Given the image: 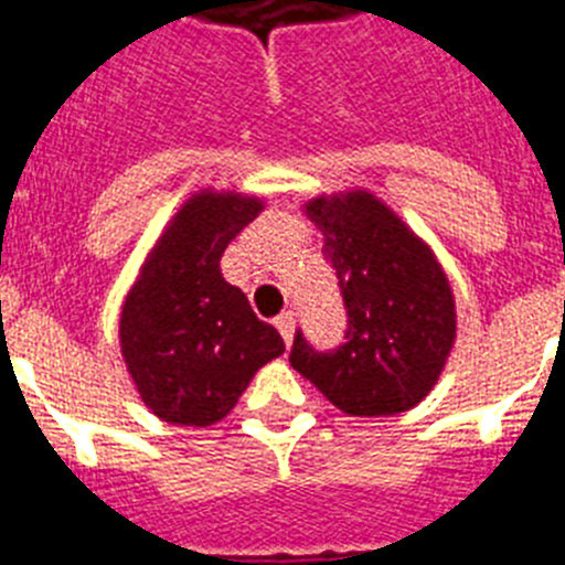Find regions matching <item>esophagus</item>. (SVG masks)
Returning <instances> with one entry per match:
<instances>
[{
	"label": "esophagus",
	"instance_id": "1",
	"mask_svg": "<svg viewBox=\"0 0 565 565\" xmlns=\"http://www.w3.org/2000/svg\"><path fill=\"white\" fill-rule=\"evenodd\" d=\"M277 331H279V337L286 339V344H291V339H294V311L279 313V317H277Z\"/></svg>",
	"mask_w": 565,
	"mask_h": 565
}]
</instances>
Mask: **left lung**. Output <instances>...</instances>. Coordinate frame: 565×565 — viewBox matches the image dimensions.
Instances as JSON below:
<instances>
[{
    "label": "left lung",
    "instance_id": "8db88e82",
    "mask_svg": "<svg viewBox=\"0 0 565 565\" xmlns=\"http://www.w3.org/2000/svg\"><path fill=\"white\" fill-rule=\"evenodd\" d=\"M342 294L344 342L319 351L297 328L294 371L351 416H393L433 391L456 339V302L441 266L367 192L308 203Z\"/></svg>",
    "mask_w": 565,
    "mask_h": 565
}]
</instances>
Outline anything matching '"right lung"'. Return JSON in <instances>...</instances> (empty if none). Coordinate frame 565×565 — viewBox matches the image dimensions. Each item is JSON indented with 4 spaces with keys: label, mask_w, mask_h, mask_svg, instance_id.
Listing matches in <instances>:
<instances>
[{
    "label": "right lung",
    "mask_w": 565,
    "mask_h": 565,
    "mask_svg": "<svg viewBox=\"0 0 565 565\" xmlns=\"http://www.w3.org/2000/svg\"><path fill=\"white\" fill-rule=\"evenodd\" d=\"M259 209V201L239 194L192 198L124 302V359L147 407L163 422H221L254 373L286 351L277 328L257 319L246 294L221 274L228 239Z\"/></svg>",
    "instance_id": "1"
}]
</instances>
